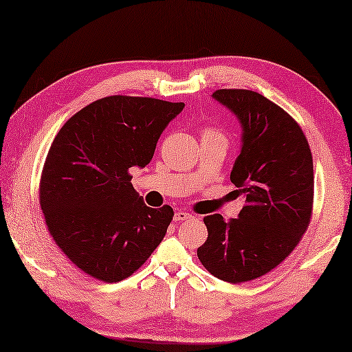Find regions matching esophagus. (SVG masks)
I'll return each instance as SVG.
<instances>
[{
    "instance_id": "obj_1",
    "label": "esophagus",
    "mask_w": 352,
    "mask_h": 352,
    "mask_svg": "<svg viewBox=\"0 0 352 352\" xmlns=\"http://www.w3.org/2000/svg\"><path fill=\"white\" fill-rule=\"evenodd\" d=\"M190 218H193L192 214H187V212L184 210H177L175 217H173V220L175 221H184V220H190Z\"/></svg>"
}]
</instances>
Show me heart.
Listing matches in <instances>:
<instances>
[{
    "instance_id": "obj_1",
    "label": "heart",
    "mask_w": 352,
    "mask_h": 352,
    "mask_svg": "<svg viewBox=\"0 0 352 352\" xmlns=\"http://www.w3.org/2000/svg\"><path fill=\"white\" fill-rule=\"evenodd\" d=\"M204 135H220V134H218V132H215V131H206ZM220 137H221V135H220Z\"/></svg>"
}]
</instances>
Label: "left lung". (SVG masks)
<instances>
[{"instance_id": "obj_1", "label": "left lung", "mask_w": 352, "mask_h": 352, "mask_svg": "<svg viewBox=\"0 0 352 352\" xmlns=\"http://www.w3.org/2000/svg\"><path fill=\"white\" fill-rule=\"evenodd\" d=\"M212 98L240 123L241 146L230 181L246 206L230 221L220 214L204 217L209 235L198 258L215 278L239 284L272 272L306 232L314 160L299 124L263 95L221 89Z\"/></svg>"}]
</instances>
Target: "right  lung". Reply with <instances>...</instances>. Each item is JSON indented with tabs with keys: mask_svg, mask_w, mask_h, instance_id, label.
Listing matches in <instances>:
<instances>
[{
	"mask_svg": "<svg viewBox=\"0 0 352 352\" xmlns=\"http://www.w3.org/2000/svg\"><path fill=\"white\" fill-rule=\"evenodd\" d=\"M184 102L107 96L62 126L46 155L40 206L63 254L94 278L123 280L159 246L173 209H151L131 184Z\"/></svg>",
	"mask_w": 352,
	"mask_h": 352,
	"instance_id": "obj_1",
	"label": "right lung"
}]
</instances>
